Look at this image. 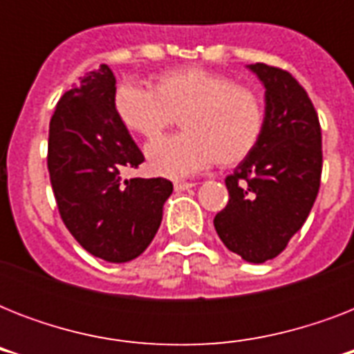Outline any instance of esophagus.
I'll return each instance as SVG.
<instances>
[{"mask_svg": "<svg viewBox=\"0 0 354 354\" xmlns=\"http://www.w3.org/2000/svg\"><path fill=\"white\" fill-rule=\"evenodd\" d=\"M194 187L193 182H176L174 183V191H178V193H182V191H187V189Z\"/></svg>", "mask_w": 354, "mask_h": 354, "instance_id": "1", "label": "esophagus"}]
</instances>
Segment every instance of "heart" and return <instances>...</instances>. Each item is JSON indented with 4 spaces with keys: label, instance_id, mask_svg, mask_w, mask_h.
<instances>
[{
    "label": "heart",
    "instance_id": "obj_1",
    "mask_svg": "<svg viewBox=\"0 0 354 354\" xmlns=\"http://www.w3.org/2000/svg\"><path fill=\"white\" fill-rule=\"evenodd\" d=\"M113 102L122 124L145 139L158 138L182 118L183 133L147 147L150 171L161 176H191L213 161L236 165L252 154L263 132L257 93L202 68L163 73L154 90L122 84Z\"/></svg>",
    "mask_w": 354,
    "mask_h": 354
}]
</instances>
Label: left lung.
<instances>
[{"instance_id": "8db88e82", "label": "left lung", "mask_w": 354, "mask_h": 354, "mask_svg": "<svg viewBox=\"0 0 354 354\" xmlns=\"http://www.w3.org/2000/svg\"><path fill=\"white\" fill-rule=\"evenodd\" d=\"M264 84V121L257 147L226 178L227 205L215 230L248 263L277 257L307 221L322 178V128L307 91L288 71L248 66Z\"/></svg>"}]
</instances>
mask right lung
I'll use <instances>...</instances> for the list:
<instances>
[{"instance_id": "1", "label": "right lung", "mask_w": 354, "mask_h": 354, "mask_svg": "<svg viewBox=\"0 0 354 354\" xmlns=\"http://www.w3.org/2000/svg\"><path fill=\"white\" fill-rule=\"evenodd\" d=\"M113 101L115 77L106 64L60 97L49 122L47 169L75 241L102 261L127 263L154 239L172 183L122 178V169H138L145 156Z\"/></svg>"}]
</instances>
